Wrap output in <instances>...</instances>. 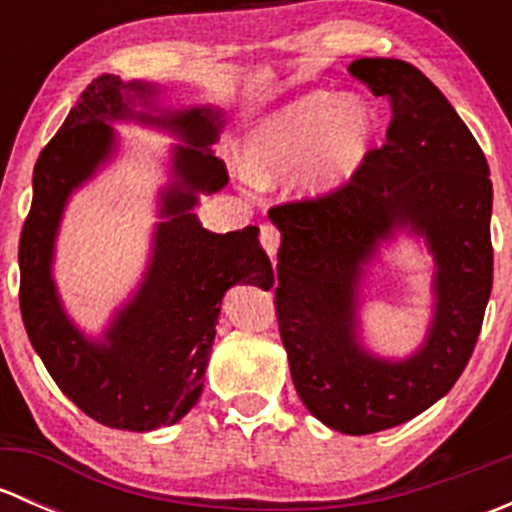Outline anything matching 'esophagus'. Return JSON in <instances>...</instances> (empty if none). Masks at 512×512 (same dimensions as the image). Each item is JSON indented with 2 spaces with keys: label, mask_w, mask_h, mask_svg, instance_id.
Listing matches in <instances>:
<instances>
[{
  "label": "esophagus",
  "mask_w": 512,
  "mask_h": 512,
  "mask_svg": "<svg viewBox=\"0 0 512 512\" xmlns=\"http://www.w3.org/2000/svg\"><path fill=\"white\" fill-rule=\"evenodd\" d=\"M280 240H282V235H280V230H277L275 225L265 223L260 227V242H262V247H265V252L270 257H275L277 250H280Z\"/></svg>",
  "instance_id": "1"
}]
</instances>
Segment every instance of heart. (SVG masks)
Masks as SVG:
<instances>
[{
	"instance_id": "obj_1",
	"label": "heart",
	"mask_w": 512,
	"mask_h": 512,
	"mask_svg": "<svg viewBox=\"0 0 512 512\" xmlns=\"http://www.w3.org/2000/svg\"><path fill=\"white\" fill-rule=\"evenodd\" d=\"M376 121L364 103H339L314 91L272 113L245 143V173L270 185L302 168L309 190H329L354 175L374 141Z\"/></svg>"
}]
</instances>
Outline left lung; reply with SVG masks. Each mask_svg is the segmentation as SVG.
<instances>
[{
    "label": "left lung",
    "mask_w": 512,
    "mask_h": 512,
    "mask_svg": "<svg viewBox=\"0 0 512 512\" xmlns=\"http://www.w3.org/2000/svg\"><path fill=\"white\" fill-rule=\"evenodd\" d=\"M391 106L386 143L317 198L275 205V309L294 389L309 414L349 436L399 426L451 391L476 349L493 287L488 160L448 98L401 59L349 66ZM411 224L437 257V317L406 362L355 342V285L379 239ZM270 289V287H267Z\"/></svg>",
    "instance_id": "8db88e82"
}]
</instances>
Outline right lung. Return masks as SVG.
Wrapping results in <instances>:
<instances>
[{
    "mask_svg": "<svg viewBox=\"0 0 512 512\" xmlns=\"http://www.w3.org/2000/svg\"><path fill=\"white\" fill-rule=\"evenodd\" d=\"M133 93V97H128ZM153 96L141 81L103 74L89 84L64 126L34 165L32 210L19 237V307L36 354L61 391L94 421L121 431H153L180 421L203 391L215 324L227 287L272 285V265L257 227L205 230L190 210L198 193L227 185V170L208 151L220 113H133V98ZM136 115L178 132L190 147L174 157V185L164 194L169 218L159 226L152 267L134 302L119 313L106 345L83 339L68 322L50 282V255L70 190L95 172L112 147L111 117Z\"/></svg>",
    "mask_w": 512,
    "mask_h": 512,
    "instance_id": "right-lung-1",
    "label": "right lung"
}]
</instances>
